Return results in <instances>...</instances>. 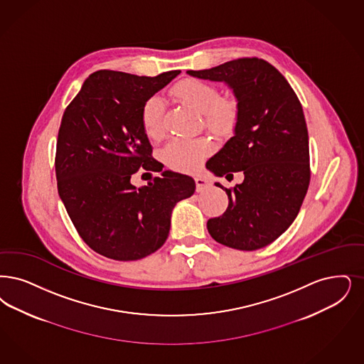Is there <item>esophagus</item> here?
I'll use <instances>...</instances> for the list:
<instances>
[{
	"mask_svg": "<svg viewBox=\"0 0 364 364\" xmlns=\"http://www.w3.org/2000/svg\"><path fill=\"white\" fill-rule=\"evenodd\" d=\"M195 184H196V191L202 192L204 189L211 187V181L205 177H195Z\"/></svg>",
	"mask_w": 364,
	"mask_h": 364,
	"instance_id": "34e87169",
	"label": "esophagus"
}]
</instances>
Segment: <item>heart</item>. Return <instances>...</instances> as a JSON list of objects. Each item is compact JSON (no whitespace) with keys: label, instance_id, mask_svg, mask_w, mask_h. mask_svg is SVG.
<instances>
[{"label":"heart","instance_id":"heart-1","mask_svg":"<svg viewBox=\"0 0 364 364\" xmlns=\"http://www.w3.org/2000/svg\"><path fill=\"white\" fill-rule=\"evenodd\" d=\"M176 99L195 108L203 117L204 126L220 138L232 136L241 119V105L233 96H220L219 87L200 78H184L171 89ZM165 104L159 96L146 99L141 108V124L146 136L151 141L164 134ZM213 144L208 138L173 139L161 149L162 162L177 172L191 173L200 168L211 154Z\"/></svg>","mask_w":364,"mask_h":364}]
</instances>
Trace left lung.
<instances>
[{
  "label": "left lung",
  "mask_w": 364,
  "mask_h": 364,
  "mask_svg": "<svg viewBox=\"0 0 364 364\" xmlns=\"http://www.w3.org/2000/svg\"><path fill=\"white\" fill-rule=\"evenodd\" d=\"M187 73L233 87L241 105L235 135L208 161V169L229 181V204L207 220L211 237L238 250L274 242L296 218L310 183L309 134L301 102L284 75L262 58H240Z\"/></svg>",
  "instance_id": "8db88e82"
}]
</instances>
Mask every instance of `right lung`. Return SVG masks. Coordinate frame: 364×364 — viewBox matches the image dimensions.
<instances>
[{"mask_svg": "<svg viewBox=\"0 0 364 364\" xmlns=\"http://www.w3.org/2000/svg\"><path fill=\"white\" fill-rule=\"evenodd\" d=\"M178 73L95 72L63 112L55 153L59 196L82 241L104 257L132 262L159 250L176 203L195 192L191 177L169 171L144 188L130 183L141 168H164L151 156L141 108Z\"/></svg>", "mask_w": 364, "mask_h": 364, "instance_id": "1", "label": "right lung"}]
</instances>
